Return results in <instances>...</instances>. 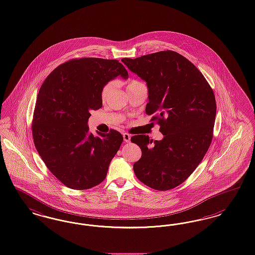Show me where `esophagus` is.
Segmentation results:
<instances>
[{
    "instance_id": "34e87169",
    "label": "esophagus",
    "mask_w": 255,
    "mask_h": 255,
    "mask_svg": "<svg viewBox=\"0 0 255 255\" xmlns=\"http://www.w3.org/2000/svg\"><path fill=\"white\" fill-rule=\"evenodd\" d=\"M123 139H124V142H130L131 134L128 133V132H124L123 133Z\"/></svg>"
}]
</instances>
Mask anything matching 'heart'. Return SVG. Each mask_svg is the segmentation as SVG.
Returning a JSON list of instances; mask_svg holds the SVG:
<instances>
[{"mask_svg": "<svg viewBox=\"0 0 255 255\" xmlns=\"http://www.w3.org/2000/svg\"><path fill=\"white\" fill-rule=\"evenodd\" d=\"M142 84L141 82L136 81V80H130L127 82V89L129 88H132L134 86H137V85H140ZM115 86V82L113 81H109V82H106L103 86H102V90H101V98H102V101H105L107 99V97L109 96L110 92L112 91L113 88Z\"/></svg>", "mask_w": 255, "mask_h": 255, "instance_id": "obj_1", "label": "heart"}]
</instances>
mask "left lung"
I'll return each instance as SVG.
<instances>
[{
    "label": "left lung",
    "mask_w": 255,
    "mask_h": 255,
    "mask_svg": "<svg viewBox=\"0 0 255 255\" xmlns=\"http://www.w3.org/2000/svg\"><path fill=\"white\" fill-rule=\"evenodd\" d=\"M124 64L147 82L146 114L160 126L162 140L148 135L131 137L142 152L133 164L136 177L157 191L171 190L194 173L214 135L216 103L214 91L194 63L166 50L124 58Z\"/></svg>",
    "instance_id": "1"
}]
</instances>
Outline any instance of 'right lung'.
<instances>
[{
  "label": "right lung",
  "instance_id": "add662e5",
  "mask_svg": "<svg viewBox=\"0 0 255 255\" xmlns=\"http://www.w3.org/2000/svg\"><path fill=\"white\" fill-rule=\"evenodd\" d=\"M118 76L127 79L128 72L117 60L81 58L59 65L41 84L33 140L48 170L70 189L102 183L123 143L121 132L94 135L87 125L90 111L102 108V86Z\"/></svg>",
  "mask_w": 255,
  "mask_h": 255
}]
</instances>
